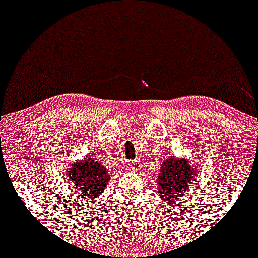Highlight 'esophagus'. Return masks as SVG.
<instances>
[{
	"mask_svg": "<svg viewBox=\"0 0 258 258\" xmlns=\"http://www.w3.org/2000/svg\"><path fill=\"white\" fill-rule=\"evenodd\" d=\"M142 168V164H141L140 160H131L128 164H127V169L132 171H138Z\"/></svg>",
	"mask_w": 258,
	"mask_h": 258,
	"instance_id": "esophagus-1",
	"label": "esophagus"
}]
</instances>
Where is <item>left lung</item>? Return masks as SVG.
<instances>
[{
    "instance_id": "1",
    "label": "left lung",
    "mask_w": 258,
    "mask_h": 258,
    "mask_svg": "<svg viewBox=\"0 0 258 258\" xmlns=\"http://www.w3.org/2000/svg\"><path fill=\"white\" fill-rule=\"evenodd\" d=\"M197 168L185 157L177 158L168 155L160 164L159 175L157 176V188L161 201L174 207L175 203L187 201L188 188L197 182Z\"/></svg>"
}]
</instances>
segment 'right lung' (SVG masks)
Wrapping results in <instances>:
<instances>
[{"instance_id":"add662e5","label":"right lung","mask_w":258,"mask_h":258,"mask_svg":"<svg viewBox=\"0 0 258 258\" xmlns=\"http://www.w3.org/2000/svg\"><path fill=\"white\" fill-rule=\"evenodd\" d=\"M66 180L73 195L79 200L97 203V198L105 191L110 172L97 158H84L66 166ZM71 195V196H73Z\"/></svg>"}]
</instances>
